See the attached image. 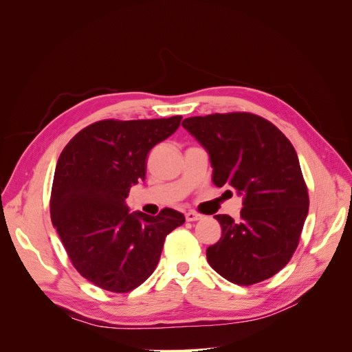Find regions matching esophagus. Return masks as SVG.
<instances>
[{
	"label": "esophagus",
	"mask_w": 352,
	"mask_h": 352,
	"mask_svg": "<svg viewBox=\"0 0 352 352\" xmlns=\"http://www.w3.org/2000/svg\"><path fill=\"white\" fill-rule=\"evenodd\" d=\"M185 217H186L188 221H197V220H199L202 216L199 214V212H197V211H188L186 214H185Z\"/></svg>",
	"instance_id": "1"
}]
</instances>
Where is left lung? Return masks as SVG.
I'll return each mask as SVG.
<instances>
[{
    "label": "left lung",
    "mask_w": 352,
    "mask_h": 352,
    "mask_svg": "<svg viewBox=\"0 0 352 352\" xmlns=\"http://www.w3.org/2000/svg\"><path fill=\"white\" fill-rule=\"evenodd\" d=\"M182 126L208 151L214 185L243 198L238 221L214 216L221 238L207 248L210 265L242 286L272 278L292 258L310 206L295 148L252 113L188 117Z\"/></svg>",
    "instance_id": "obj_1"
}]
</instances>
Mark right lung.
Here are the masks:
<instances>
[{"mask_svg": "<svg viewBox=\"0 0 352 352\" xmlns=\"http://www.w3.org/2000/svg\"><path fill=\"white\" fill-rule=\"evenodd\" d=\"M182 116L151 120H100L61 151L50 212L72 264L101 289L123 294L155 270L164 239L184 225L182 212H129L126 198L145 179L146 155L176 129Z\"/></svg>", "mask_w": 352, "mask_h": 352, "instance_id": "right-lung-1", "label": "right lung"}]
</instances>
